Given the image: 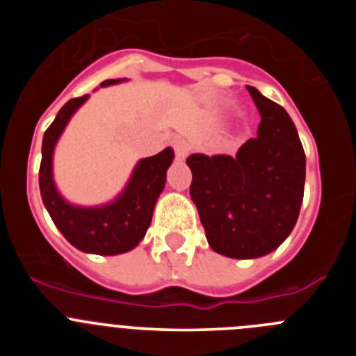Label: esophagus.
I'll list each match as a JSON object with an SVG mask.
<instances>
[{"mask_svg":"<svg viewBox=\"0 0 356 356\" xmlns=\"http://www.w3.org/2000/svg\"><path fill=\"white\" fill-rule=\"evenodd\" d=\"M172 147H175V155L178 160H185V156L188 155V149H191L187 140L181 139V137H175L172 139Z\"/></svg>","mask_w":356,"mask_h":356,"instance_id":"1","label":"esophagus"}]
</instances>
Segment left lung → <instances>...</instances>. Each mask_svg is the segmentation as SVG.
<instances>
[{
  "label": "left lung",
  "mask_w": 356,
  "mask_h": 356,
  "mask_svg": "<svg viewBox=\"0 0 356 356\" xmlns=\"http://www.w3.org/2000/svg\"><path fill=\"white\" fill-rule=\"evenodd\" d=\"M260 112L254 139L237 155L187 159L191 197L207 241L229 259H259L289 237L300 216L305 191V151L284 106L248 85Z\"/></svg>",
  "instance_id": "8db88e82"
}]
</instances>
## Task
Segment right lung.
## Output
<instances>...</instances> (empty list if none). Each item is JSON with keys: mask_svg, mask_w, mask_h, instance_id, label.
<instances>
[{"mask_svg": "<svg viewBox=\"0 0 356 356\" xmlns=\"http://www.w3.org/2000/svg\"><path fill=\"white\" fill-rule=\"evenodd\" d=\"M119 81L105 80L102 87ZM87 97L89 94L69 99L44 134L39 169L40 196L56 228L76 250L94 254H121L134 250L146 235L175 153L171 147H165L159 155L139 160L124 191L106 205H71L60 196L53 180V151L69 119Z\"/></svg>", "mask_w": 356, "mask_h": 356, "instance_id": "1", "label": "right lung"}]
</instances>
